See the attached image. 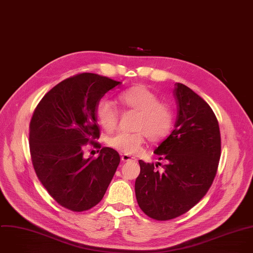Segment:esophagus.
Listing matches in <instances>:
<instances>
[{"label":"esophagus","mask_w":253,"mask_h":253,"mask_svg":"<svg viewBox=\"0 0 253 253\" xmlns=\"http://www.w3.org/2000/svg\"><path fill=\"white\" fill-rule=\"evenodd\" d=\"M121 160H122L123 162H129V161H133V160H135V158H133V157H131V156H129V155L124 154V155H122Z\"/></svg>","instance_id":"34e87169"}]
</instances>
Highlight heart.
<instances>
[{"mask_svg": "<svg viewBox=\"0 0 253 253\" xmlns=\"http://www.w3.org/2000/svg\"><path fill=\"white\" fill-rule=\"evenodd\" d=\"M118 101L125 107L138 112L134 132H118L108 139L112 148L127 155L141 151L147 136L151 141H159L170 133L174 114L171 107L159 101L158 95L142 84L132 86L118 94ZM97 122L106 131H112L118 122V109L107 98L98 101L95 107Z\"/></svg>", "mask_w": 253, "mask_h": 253, "instance_id": "heart-1", "label": "heart"}]
</instances>
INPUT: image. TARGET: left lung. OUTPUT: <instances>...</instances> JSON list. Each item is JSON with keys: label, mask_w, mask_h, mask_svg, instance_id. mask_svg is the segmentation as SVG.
I'll use <instances>...</instances> for the list:
<instances>
[{"label": "left lung", "mask_w": 253, "mask_h": 253, "mask_svg": "<svg viewBox=\"0 0 253 253\" xmlns=\"http://www.w3.org/2000/svg\"><path fill=\"white\" fill-rule=\"evenodd\" d=\"M175 86V127L154 151L168 164L159 173L154 164L140 160L135 182L140 209L156 220L175 218L196 206L211 188L220 158V132L213 111L188 86Z\"/></svg>", "instance_id": "8db88e82"}]
</instances>
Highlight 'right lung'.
I'll return each instance as SVG.
<instances>
[{
    "instance_id": "1",
    "label": "right lung",
    "mask_w": 253,
    "mask_h": 253,
    "mask_svg": "<svg viewBox=\"0 0 253 253\" xmlns=\"http://www.w3.org/2000/svg\"><path fill=\"white\" fill-rule=\"evenodd\" d=\"M121 82L95 73H80L51 88L38 104L30 123V151L36 174L61 207L83 211L104 197L120 156L103 147L96 159L83 150L99 138L95 107Z\"/></svg>"
}]
</instances>
